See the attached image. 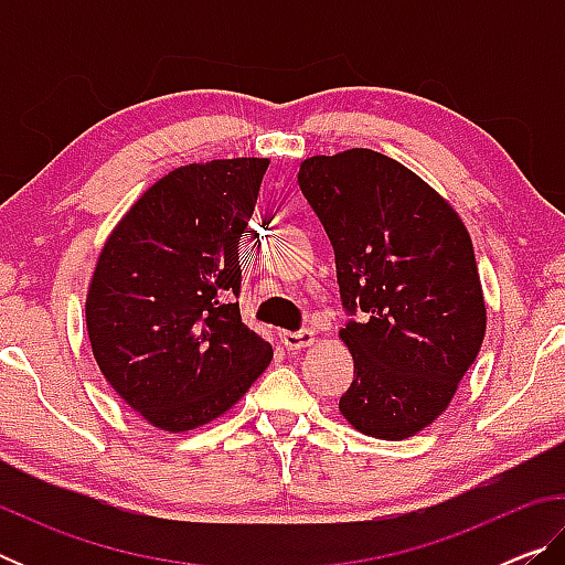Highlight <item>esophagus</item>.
Here are the masks:
<instances>
[{
    "instance_id": "34e87169",
    "label": "esophagus",
    "mask_w": 565,
    "mask_h": 565,
    "mask_svg": "<svg viewBox=\"0 0 565 565\" xmlns=\"http://www.w3.org/2000/svg\"><path fill=\"white\" fill-rule=\"evenodd\" d=\"M281 343L289 351H299L313 343V331L311 329H301V331H284L281 333Z\"/></svg>"
}]
</instances>
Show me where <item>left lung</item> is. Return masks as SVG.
<instances>
[{
	"instance_id": "8db88e82",
	"label": "left lung",
	"mask_w": 565,
	"mask_h": 565,
	"mask_svg": "<svg viewBox=\"0 0 565 565\" xmlns=\"http://www.w3.org/2000/svg\"><path fill=\"white\" fill-rule=\"evenodd\" d=\"M299 186L337 256L339 331L353 381L339 401L356 431L401 441L444 414L476 361L486 303L473 244L451 204L371 149L301 161Z\"/></svg>"
}]
</instances>
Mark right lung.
Segmentation results:
<instances>
[{
  "mask_svg": "<svg viewBox=\"0 0 565 565\" xmlns=\"http://www.w3.org/2000/svg\"><path fill=\"white\" fill-rule=\"evenodd\" d=\"M269 159H214L169 171L104 244L87 331L104 379L161 431H191L264 374L271 343L238 311V242Z\"/></svg>",
  "mask_w": 565,
  "mask_h": 565,
  "instance_id": "add662e5",
  "label": "right lung"
}]
</instances>
